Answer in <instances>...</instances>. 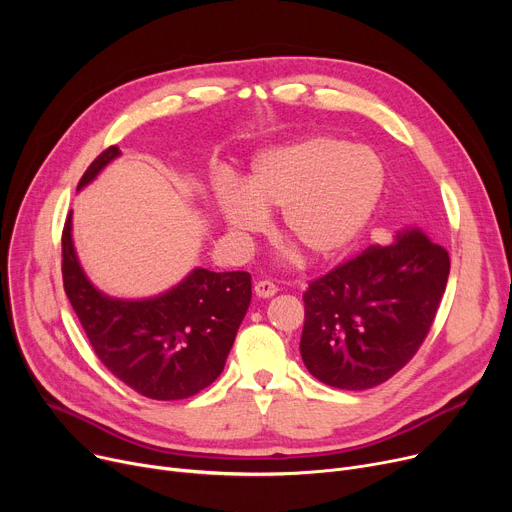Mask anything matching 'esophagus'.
<instances>
[{"mask_svg": "<svg viewBox=\"0 0 512 512\" xmlns=\"http://www.w3.org/2000/svg\"><path fill=\"white\" fill-rule=\"evenodd\" d=\"M276 292H278V286L272 280H259L255 284V294L259 299H270Z\"/></svg>", "mask_w": 512, "mask_h": 512, "instance_id": "1", "label": "esophagus"}]
</instances>
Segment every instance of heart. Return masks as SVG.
I'll list each match as a JSON object with an SVG mask.
<instances>
[{"instance_id": "heart-1", "label": "heart", "mask_w": 512, "mask_h": 512, "mask_svg": "<svg viewBox=\"0 0 512 512\" xmlns=\"http://www.w3.org/2000/svg\"><path fill=\"white\" fill-rule=\"evenodd\" d=\"M384 186L380 157L363 145L309 137L255 159L242 184L220 186L218 205L230 228L257 232L263 213L280 211V232L301 259L317 263L353 245Z\"/></svg>"}]
</instances>
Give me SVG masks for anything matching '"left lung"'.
Wrapping results in <instances>:
<instances>
[{
    "label": "left lung",
    "instance_id": "8db88e82",
    "mask_svg": "<svg viewBox=\"0 0 512 512\" xmlns=\"http://www.w3.org/2000/svg\"><path fill=\"white\" fill-rule=\"evenodd\" d=\"M450 272L448 251L411 228L367 247L303 294L301 357L313 378L367 390L405 367L434 324Z\"/></svg>",
    "mask_w": 512,
    "mask_h": 512
}]
</instances>
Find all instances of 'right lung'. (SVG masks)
Returning <instances> with one entry per match:
<instances>
[{
	"label": "right lung",
	"mask_w": 512,
	"mask_h": 512,
	"mask_svg": "<svg viewBox=\"0 0 512 512\" xmlns=\"http://www.w3.org/2000/svg\"><path fill=\"white\" fill-rule=\"evenodd\" d=\"M120 149L107 147L87 168V186ZM62 278L68 301L99 361L120 382L153 400H180L222 373L240 321L251 305L249 272L197 267L153 299L122 301L97 290L72 245V213L62 232Z\"/></svg>",
	"instance_id": "right-lung-1"
}]
</instances>
